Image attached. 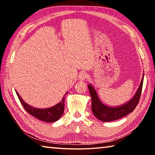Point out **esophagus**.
I'll return each mask as SVG.
<instances>
[{
	"label": "esophagus",
	"mask_w": 155,
	"mask_h": 155,
	"mask_svg": "<svg viewBox=\"0 0 155 155\" xmlns=\"http://www.w3.org/2000/svg\"><path fill=\"white\" fill-rule=\"evenodd\" d=\"M86 78H87V74L85 72H81L78 76V78H79L80 81H84Z\"/></svg>",
	"instance_id": "1"
}]
</instances>
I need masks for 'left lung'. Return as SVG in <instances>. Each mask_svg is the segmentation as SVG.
<instances>
[{
  "mask_svg": "<svg viewBox=\"0 0 155 155\" xmlns=\"http://www.w3.org/2000/svg\"><path fill=\"white\" fill-rule=\"evenodd\" d=\"M143 74L140 85L133 98L122 105L117 107L108 106L104 104L98 97L95 88L89 84L88 89L91 98V110L97 119L103 122H111L126 116L135 109L140 101L143 82Z\"/></svg>",
  "mask_w": 155,
  "mask_h": 155,
  "instance_id": "1",
  "label": "left lung"
}]
</instances>
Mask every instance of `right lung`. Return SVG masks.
Instances as JSON below:
<instances>
[{"instance_id": "right-lung-1", "label": "right lung", "mask_w": 155, "mask_h": 155, "mask_svg": "<svg viewBox=\"0 0 155 155\" xmlns=\"http://www.w3.org/2000/svg\"><path fill=\"white\" fill-rule=\"evenodd\" d=\"M17 96L19 98L21 104L24 107L25 109L27 111L28 114L33 115V117H36L38 120H41V121L46 122H54L58 120L61 115L64 114V105H65V96L68 93L67 91L65 95L63 97L61 102L57 103L53 107H49V108L46 109H39L35 108V107H32L28 104L27 103L23 101V99L21 98L16 91Z\"/></svg>"}]
</instances>
